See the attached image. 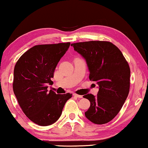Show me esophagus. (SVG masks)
Masks as SVG:
<instances>
[{"mask_svg":"<svg viewBox=\"0 0 148 148\" xmlns=\"http://www.w3.org/2000/svg\"><path fill=\"white\" fill-rule=\"evenodd\" d=\"M73 96L76 97V98H83V96H81V95H78V94H76V93H74V94H73Z\"/></svg>","mask_w":148,"mask_h":148,"instance_id":"1","label":"esophagus"}]
</instances>
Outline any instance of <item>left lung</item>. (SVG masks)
Returning <instances> with one entry per match:
<instances>
[{
  "instance_id": "left-lung-1",
  "label": "left lung",
  "mask_w": 148,
  "mask_h": 148,
  "mask_svg": "<svg viewBox=\"0 0 148 148\" xmlns=\"http://www.w3.org/2000/svg\"><path fill=\"white\" fill-rule=\"evenodd\" d=\"M71 46L87 62L89 80L98 84L96 96H83L90 102L86 117L96 124L111 121L118 114L130 91V67L120 50L106 41H89Z\"/></svg>"
}]
</instances>
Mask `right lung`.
I'll return each instance as SVG.
<instances>
[{"instance_id": "obj_1", "label": "right lung", "mask_w": 148, "mask_h": 148, "mask_svg": "<svg viewBox=\"0 0 148 148\" xmlns=\"http://www.w3.org/2000/svg\"><path fill=\"white\" fill-rule=\"evenodd\" d=\"M70 43L37 45L28 50L14 68L13 89L20 108L35 124L42 126L57 121L72 94L48 91L54 72Z\"/></svg>"}]
</instances>
